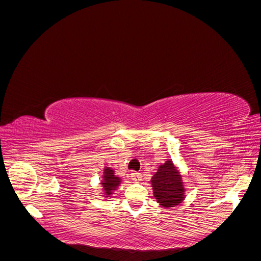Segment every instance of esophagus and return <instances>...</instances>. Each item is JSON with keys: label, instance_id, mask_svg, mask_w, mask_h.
I'll use <instances>...</instances> for the list:
<instances>
[{"label": "esophagus", "instance_id": "esophagus-1", "mask_svg": "<svg viewBox=\"0 0 261 261\" xmlns=\"http://www.w3.org/2000/svg\"><path fill=\"white\" fill-rule=\"evenodd\" d=\"M132 179L135 180V181H140L141 179H143V174L141 173H138V172H134L132 173Z\"/></svg>", "mask_w": 261, "mask_h": 261}]
</instances>
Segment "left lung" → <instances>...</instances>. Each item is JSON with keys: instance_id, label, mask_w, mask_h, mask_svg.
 <instances>
[{"instance_id": "obj_1", "label": "left lung", "mask_w": 261, "mask_h": 261, "mask_svg": "<svg viewBox=\"0 0 261 261\" xmlns=\"http://www.w3.org/2000/svg\"><path fill=\"white\" fill-rule=\"evenodd\" d=\"M151 184L156 201L164 208L175 207L184 199V185L181 176L171 160L160 165L152 176Z\"/></svg>"}]
</instances>
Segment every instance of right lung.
Instances as JSON below:
<instances>
[{
    "mask_svg": "<svg viewBox=\"0 0 261 261\" xmlns=\"http://www.w3.org/2000/svg\"><path fill=\"white\" fill-rule=\"evenodd\" d=\"M121 178L114 175V171L111 168H106L103 172V180H102V188H103L105 195L108 197L113 194L114 189L120 185Z\"/></svg>",
    "mask_w": 261,
    "mask_h": 261,
    "instance_id": "obj_1",
    "label": "right lung"
}]
</instances>
